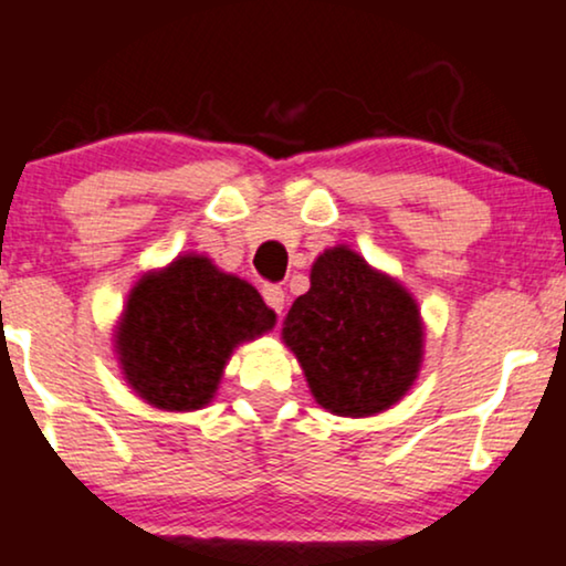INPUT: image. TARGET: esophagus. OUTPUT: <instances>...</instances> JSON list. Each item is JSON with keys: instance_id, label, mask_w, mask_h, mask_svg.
<instances>
[{"instance_id": "34e87169", "label": "esophagus", "mask_w": 566, "mask_h": 566, "mask_svg": "<svg viewBox=\"0 0 566 566\" xmlns=\"http://www.w3.org/2000/svg\"><path fill=\"white\" fill-rule=\"evenodd\" d=\"M263 301L269 305L271 311H276V314H282L284 311V290L279 287V284H263Z\"/></svg>"}]
</instances>
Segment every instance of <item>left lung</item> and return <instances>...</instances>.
<instances>
[{
  "mask_svg": "<svg viewBox=\"0 0 566 566\" xmlns=\"http://www.w3.org/2000/svg\"><path fill=\"white\" fill-rule=\"evenodd\" d=\"M282 337L314 399L346 418L396 405L423 356L418 303L348 247L316 258L311 290L292 303Z\"/></svg>",
  "mask_w": 566,
  "mask_h": 566,
  "instance_id": "obj_1",
  "label": "left lung"
}]
</instances>
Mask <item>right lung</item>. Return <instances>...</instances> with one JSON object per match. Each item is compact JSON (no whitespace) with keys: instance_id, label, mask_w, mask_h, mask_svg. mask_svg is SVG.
<instances>
[{"instance_id":"obj_1","label":"right lung","mask_w":566,"mask_h":566,"mask_svg":"<svg viewBox=\"0 0 566 566\" xmlns=\"http://www.w3.org/2000/svg\"><path fill=\"white\" fill-rule=\"evenodd\" d=\"M258 290L201 255L143 276L116 333L125 378L159 409H199L216 394L226 359L242 340L274 327Z\"/></svg>"}]
</instances>
